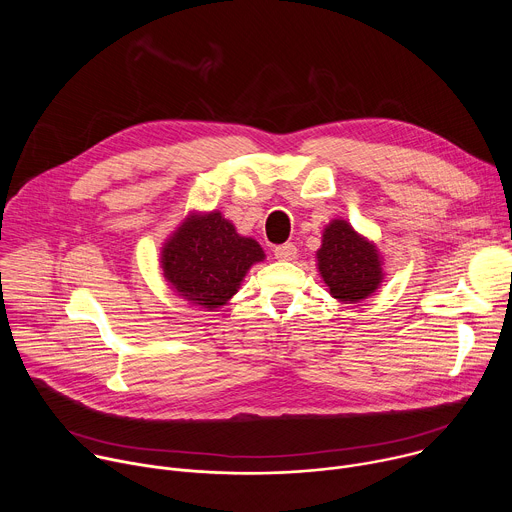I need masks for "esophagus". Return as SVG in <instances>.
<instances>
[{
    "instance_id": "obj_1",
    "label": "esophagus",
    "mask_w": 512,
    "mask_h": 512,
    "mask_svg": "<svg viewBox=\"0 0 512 512\" xmlns=\"http://www.w3.org/2000/svg\"><path fill=\"white\" fill-rule=\"evenodd\" d=\"M273 253H275V259H279V261H291V259H296L298 249L294 243H283V245L275 247Z\"/></svg>"
}]
</instances>
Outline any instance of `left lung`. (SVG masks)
Segmentation results:
<instances>
[{"instance_id":"8db88e82","label":"left lung","mask_w":512,"mask_h":512,"mask_svg":"<svg viewBox=\"0 0 512 512\" xmlns=\"http://www.w3.org/2000/svg\"><path fill=\"white\" fill-rule=\"evenodd\" d=\"M316 257L330 296L344 304L369 298L385 277L375 243L358 235L342 218H334L324 229Z\"/></svg>"}]
</instances>
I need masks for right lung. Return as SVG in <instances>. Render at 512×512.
I'll use <instances>...</instances> for the list:
<instances>
[{
    "label": "right lung",
    "instance_id": "1",
    "mask_svg": "<svg viewBox=\"0 0 512 512\" xmlns=\"http://www.w3.org/2000/svg\"><path fill=\"white\" fill-rule=\"evenodd\" d=\"M263 259L255 239L241 237L231 221L212 210L184 218L164 243L160 265L178 296L214 310L237 294L247 271Z\"/></svg>",
    "mask_w": 512,
    "mask_h": 512
}]
</instances>
